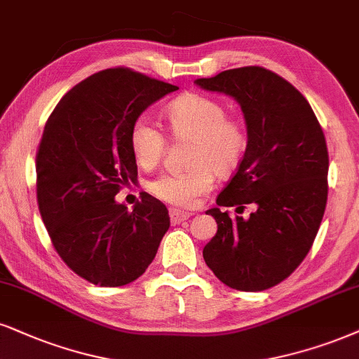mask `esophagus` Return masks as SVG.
Wrapping results in <instances>:
<instances>
[{
    "label": "esophagus",
    "mask_w": 359,
    "mask_h": 359,
    "mask_svg": "<svg viewBox=\"0 0 359 359\" xmlns=\"http://www.w3.org/2000/svg\"><path fill=\"white\" fill-rule=\"evenodd\" d=\"M188 211H181V210H175V208H171L170 210V218H171V223L172 224H178L181 221H187L189 218Z\"/></svg>",
    "instance_id": "obj_1"
}]
</instances>
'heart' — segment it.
<instances>
[{
  "label": "heart",
  "instance_id": "heart-1",
  "mask_svg": "<svg viewBox=\"0 0 359 359\" xmlns=\"http://www.w3.org/2000/svg\"><path fill=\"white\" fill-rule=\"evenodd\" d=\"M165 114L172 136L193 143L188 158L191 168L159 175L149 183V193L168 205L191 208L211 191L216 172L224 176L240 166L250 138L243 121L228 116L224 103L206 95L180 96ZM130 148L136 163L151 170L165 154L166 138L153 119L140 116L131 125Z\"/></svg>",
  "mask_w": 359,
  "mask_h": 359
}]
</instances>
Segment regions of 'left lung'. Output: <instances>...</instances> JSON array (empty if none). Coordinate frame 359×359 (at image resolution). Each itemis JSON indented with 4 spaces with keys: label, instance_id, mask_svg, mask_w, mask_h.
I'll use <instances>...</instances> for the list:
<instances>
[{
    "label": "left lung",
    "instance_id": "1",
    "mask_svg": "<svg viewBox=\"0 0 359 359\" xmlns=\"http://www.w3.org/2000/svg\"><path fill=\"white\" fill-rule=\"evenodd\" d=\"M194 83L236 100L250 138L216 205L257 206L248 220L208 210L218 231L203 258L233 290H268L302 264L320 229L328 200L325 133L302 93L266 68L226 69Z\"/></svg>",
    "mask_w": 359,
    "mask_h": 359
}]
</instances>
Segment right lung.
Wrapping results in <instances>:
<instances>
[{
	"mask_svg": "<svg viewBox=\"0 0 359 359\" xmlns=\"http://www.w3.org/2000/svg\"><path fill=\"white\" fill-rule=\"evenodd\" d=\"M178 90L128 68L72 88L44 125L36 153L39 213L61 259L93 285L138 280L170 228L166 206L141 193L128 211L114 196L138 178L130 130L154 101Z\"/></svg>",
	"mask_w": 359,
	"mask_h": 359,
	"instance_id": "1",
	"label": "right lung"
}]
</instances>
